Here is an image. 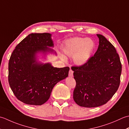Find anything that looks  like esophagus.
I'll return each mask as SVG.
<instances>
[{
    "instance_id": "esophagus-1",
    "label": "esophagus",
    "mask_w": 129,
    "mask_h": 129,
    "mask_svg": "<svg viewBox=\"0 0 129 129\" xmlns=\"http://www.w3.org/2000/svg\"><path fill=\"white\" fill-rule=\"evenodd\" d=\"M73 71L71 69L69 71V76H70V77H72V76H73Z\"/></svg>"
}]
</instances>
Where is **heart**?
<instances>
[{"instance_id": "obj_1", "label": "heart", "mask_w": 129, "mask_h": 129, "mask_svg": "<svg viewBox=\"0 0 129 129\" xmlns=\"http://www.w3.org/2000/svg\"><path fill=\"white\" fill-rule=\"evenodd\" d=\"M95 48L96 43L93 39L76 37L65 42L63 52L67 57H73L76 65L82 66L91 58Z\"/></svg>"}]
</instances>
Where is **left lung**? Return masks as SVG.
I'll list each match as a JSON object with an SVG mask.
<instances>
[{
	"label": "left lung",
	"mask_w": 129,
	"mask_h": 129,
	"mask_svg": "<svg viewBox=\"0 0 129 129\" xmlns=\"http://www.w3.org/2000/svg\"><path fill=\"white\" fill-rule=\"evenodd\" d=\"M97 36L99 45L94 56L84 65L72 67L76 82L73 100L82 107H95L106 104L120 83L122 65L119 54L104 36Z\"/></svg>",
	"instance_id": "left-lung-1"
}]
</instances>
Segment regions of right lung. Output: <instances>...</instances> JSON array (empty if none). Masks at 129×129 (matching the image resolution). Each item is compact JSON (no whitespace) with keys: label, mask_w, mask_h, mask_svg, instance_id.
Listing matches in <instances>:
<instances>
[{"label":"right lung","mask_w":129,"mask_h":129,"mask_svg":"<svg viewBox=\"0 0 129 129\" xmlns=\"http://www.w3.org/2000/svg\"><path fill=\"white\" fill-rule=\"evenodd\" d=\"M49 33H31L15 47L9 59L8 81L15 97L23 103L41 105L49 99L52 89L68 76L70 68L53 67L36 61L39 52L53 50Z\"/></svg>","instance_id":"1"}]
</instances>
